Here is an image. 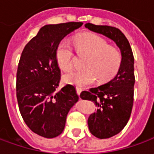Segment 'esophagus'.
Wrapping results in <instances>:
<instances>
[{
  "mask_svg": "<svg viewBox=\"0 0 154 154\" xmlns=\"http://www.w3.org/2000/svg\"><path fill=\"white\" fill-rule=\"evenodd\" d=\"M76 91H77V94L78 95H80V93H81V91H82V89L79 86H76Z\"/></svg>",
  "mask_w": 154,
  "mask_h": 154,
  "instance_id": "1",
  "label": "esophagus"
}]
</instances>
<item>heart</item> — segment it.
I'll use <instances>...</instances> for the list:
<instances>
[{"label":"heart","mask_w":154,"mask_h":154,"mask_svg":"<svg viewBox=\"0 0 154 154\" xmlns=\"http://www.w3.org/2000/svg\"><path fill=\"white\" fill-rule=\"evenodd\" d=\"M75 47L79 54L89 56L85 63V69L73 71L63 76L65 83L76 85H87L96 79L100 83H106L115 77L122 63L121 51L110 46L106 40L98 35L85 33L75 39ZM74 51L70 43L63 39L57 47L56 60L64 72L73 69Z\"/></svg>","instance_id":"b5f03b06"}]
</instances>
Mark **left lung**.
<instances>
[{"label": "left lung", "instance_id": "left-lung-1", "mask_svg": "<svg viewBox=\"0 0 154 154\" xmlns=\"http://www.w3.org/2000/svg\"><path fill=\"white\" fill-rule=\"evenodd\" d=\"M85 26L113 40L122 55V66L113 79L80 94L81 99L91 100L97 106L88 118L91 134L100 139L109 138L125 128L132 113L135 84L133 54L128 40L118 28L92 23Z\"/></svg>", "mask_w": 154, "mask_h": 154}]
</instances>
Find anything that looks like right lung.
Masks as SVG:
<instances>
[{
	"mask_svg": "<svg viewBox=\"0 0 154 154\" xmlns=\"http://www.w3.org/2000/svg\"><path fill=\"white\" fill-rule=\"evenodd\" d=\"M83 22L43 26L22 51L17 72V98L26 126L36 134L53 138L63 132L66 117L79 96L75 86L57 91L60 69L56 49L61 40Z\"/></svg>",
	"mask_w": 154,
	"mask_h": 154,
	"instance_id": "obj_1",
	"label": "right lung"
}]
</instances>
